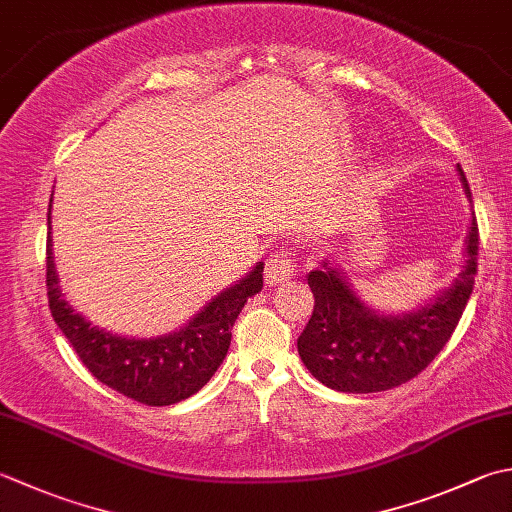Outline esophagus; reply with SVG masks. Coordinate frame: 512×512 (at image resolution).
<instances>
[{"label":"esophagus","mask_w":512,"mask_h":512,"mask_svg":"<svg viewBox=\"0 0 512 512\" xmlns=\"http://www.w3.org/2000/svg\"><path fill=\"white\" fill-rule=\"evenodd\" d=\"M295 275V257L288 248H279L277 253L268 257L266 262V282L268 284H284Z\"/></svg>","instance_id":"obj_1"}]
</instances>
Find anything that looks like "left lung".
Segmentation results:
<instances>
[{
	"label": "left lung",
	"instance_id": "obj_1",
	"mask_svg": "<svg viewBox=\"0 0 512 512\" xmlns=\"http://www.w3.org/2000/svg\"><path fill=\"white\" fill-rule=\"evenodd\" d=\"M457 175L468 202H473L459 164ZM477 250V222L470 213L462 273L424 306L397 315L368 306L344 270L324 259L308 273L315 308L297 339L310 375L339 393H382L417 377L459 324L475 286Z\"/></svg>",
	"mask_w": 512,
	"mask_h": 512
}]
</instances>
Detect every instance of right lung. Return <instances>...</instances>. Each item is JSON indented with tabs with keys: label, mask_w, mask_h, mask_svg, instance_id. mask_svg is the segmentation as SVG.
<instances>
[{
	"label": "right lung",
	"mask_w": 512,
	"mask_h": 512,
	"mask_svg": "<svg viewBox=\"0 0 512 512\" xmlns=\"http://www.w3.org/2000/svg\"><path fill=\"white\" fill-rule=\"evenodd\" d=\"M50 206L53 197L48 204L46 242L48 306L82 364L108 388L146 406H170L202 390L224 362L235 319L248 299L264 286V262H257L233 286L217 293L173 333L157 337L115 335L90 324V319L64 299L53 257Z\"/></svg>",
	"instance_id": "obj_1"
}]
</instances>
